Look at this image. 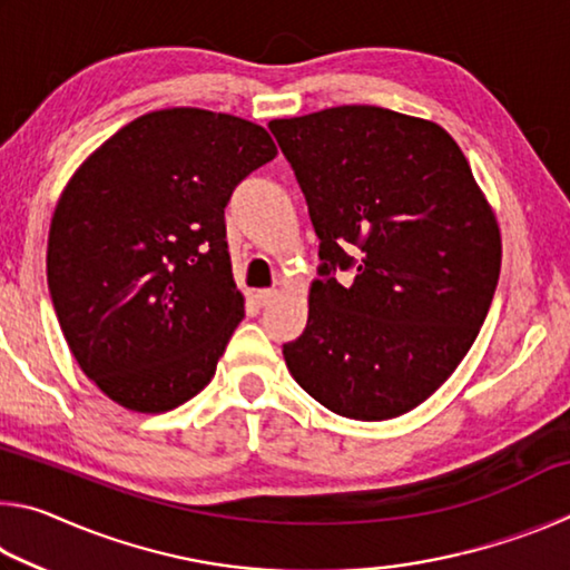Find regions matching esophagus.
Here are the masks:
<instances>
[{
  "label": "esophagus",
  "mask_w": 570,
  "mask_h": 570,
  "mask_svg": "<svg viewBox=\"0 0 570 570\" xmlns=\"http://www.w3.org/2000/svg\"><path fill=\"white\" fill-rule=\"evenodd\" d=\"M250 296H254V302L258 306H266V304H272L274 298H276V288H258V292H254Z\"/></svg>",
  "instance_id": "obj_1"
}]
</instances>
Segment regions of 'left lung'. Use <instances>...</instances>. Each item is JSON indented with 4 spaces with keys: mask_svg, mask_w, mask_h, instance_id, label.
<instances>
[{
    "mask_svg": "<svg viewBox=\"0 0 570 570\" xmlns=\"http://www.w3.org/2000/svg\"><path fill=\"white\" fill-rule=\"evenodd\" d=\"M268 130L322 258L306 330L284 344L288 372L342 417H400L458 370L485 322L503 256L493 208L432 120L342 105ZM352 265L355 284L342 287L331 272Z\"/></svg>",
    "mask_w": 570,
    "mask_h": 570,
    "instance_id": "8db88e82",
    "label": "left lung"
}]
</instances>
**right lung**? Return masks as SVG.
Wrapping results in <instances>:
<instances>
[{"mask_svg":"<svg viewBox=\"0 0 570 570\" xmlns=\"http://www.w3.org/2000/svg\"><path fill=\"white\" fill-rule=\"evenodd\" d=\"M274 156L262 125L168 108L120 128L65 186L47 284L80 370L125 410H176L216 374L244 320L224 208Z\"/></svg>","mask_w":570,"mask_h":570,"instance_id":"right-lung-1","label":"right lung"}]
</instances>
